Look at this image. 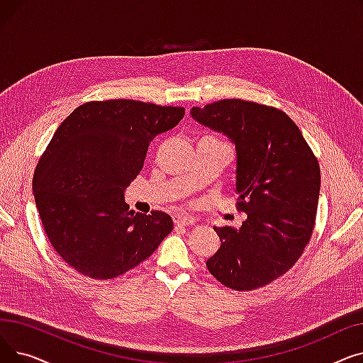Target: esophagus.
Masks as SVG:
<instances>
[{"mask_svg":"<svg viewBox=\"0 0 363 363\" xmlns=\"http://www.w3.org/2000/svg\"><path fill=\"white\" fill-rule=\"evenodd\" d=\"M174 222H175L177 226H188V225H194L196 219L193 216L178 213V215L174 216Z\"/></svg>","mask_w":363,"mask_h":363,"instance_id":"obj_1","label":"esophagus"}]
</instances>
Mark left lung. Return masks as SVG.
I'll return each mask as SVG.
<instances>
[{"label": "left lung", "mask_w": 363, "mask_h": 363, "mask_svg": "<svg viewBox=\"0 0 363 363\" xmlns=\"http://www.w3.org/2000/svg\"><path fill=\"white\" fill-rule=\"evenodd\" d=\"M199 123L235 144L240 228L215 226L219 250L206 266L225 287L250 291L291 269L316 219L320 170L297 125L271 106L238 99L193 107Z\"/></svg>", "instance_id": "1"}]
</instances>
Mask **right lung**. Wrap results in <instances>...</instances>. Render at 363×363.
I'll use <instances>...</instances> for the list:
<instances>
[{
    "mask_svg": "<svg viewBox=\"0 0 363 363\" xmlns=\"http://www.w3.org/2000/svg\"><path fill=\"white\" fill-rule=\"evenodd\" d=\"M184 114V107L135 100L89 101L57 128L32 185L52 249L76 272L116 278L150 257L172 231L167 213H135L123 194L150 143Z\"/></svg>",
    "mask_w": 363,
    "mask_h": 363,
    "instance_id": "add662e5",
    "label": "right lung"
}]
</instances>
